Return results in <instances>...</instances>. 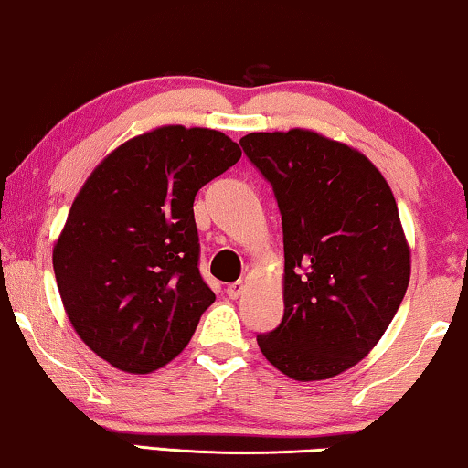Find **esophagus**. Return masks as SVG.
<instances>
[{
  "instance_id": "obj_1",
  "label": "esophagus",
  "mask_w": 468,
  "mask_h": 468,
  "mask_svg": "<svg viewBox=\"0 0 468 468\" xmlns=\"http://www.w3.org/2000/svg\"><path fill=\"white\" fill-rule=\"evenodd\" d=\"M242 290H245V283H242V281H234V283H229L228 285V296L229 298H239L240 293H242Z\"/></svg>"
}]
</instances>
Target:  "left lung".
<instances>
[{"mask_svg":"<svg viewBox=\"0 0 468 468\" xmlns=\"http://www.w3.org/2000/svg\"><path fill=\"white\" fill-rule=\"evenodd\" d=\"M240 146L283 226L285 311L258 345L292 379H328L375 347L405 298L411 261L392 189L362 153L315 132L247 133Z\"/></svg>","mask_w":468,"mask_h":468,"instance_id":"8db88e82","label":"left lung"}]
</instances>
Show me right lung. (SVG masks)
Returning a JSON list of instances; mask_svg holds the SVG:
<instances>
[{"instance_id": "add662e5", "label": "right lung", "mask_w": 468, "mask_h": 468, "mask_svg": "<svg viewBox=\"0 0 468 468\" xmlns=\"http://www.w3.org/2000/svg\"><path fill=\"white\" fill-rule=\"evenodd\" d=\"M239 159L226 133L168 125L127 140L82 185L53 268L74 330L114 368L168 364L215 303L194 200Z\"/></svg>"}]
</instances>
